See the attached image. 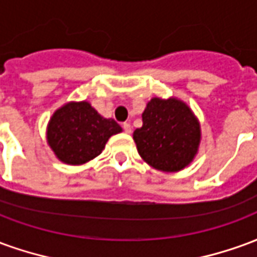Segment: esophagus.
I'll return each mask as SVG.
<instances>
[{"mask_svg": "<svg viewBox=\"0 0 257 257\" xmlns=\"http://www.w3.org/2000/svg\"><path fill=\"white\" fill-rule=\"evenodd\" d=\"M122 129H123V132H125V134H131V132H132V126H131V123H128V122L123 123Z\"/></svg>", "mask_w": 257, "mask_h": 257, "instance_id": "34e87169", "label": "esophagus"}]
</instances>
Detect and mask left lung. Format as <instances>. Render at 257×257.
<instances>
[{"instance_id":"left-lung-1","label":"left lung","mask_w":257,"mask_h":257,"mask_svg":"<svg viewBox=\"0 0 257 257\" xmlns=\"http://www.w3.org/2000/svg\"><path fill=\"white\" fill-rule=\"evenodd\" d=\"M143 126L134 132L140 157L164 172L189 165L198 150L201 131L189 107L178 99L154 97L142 114Z\"/></svg>"}]
</instances>
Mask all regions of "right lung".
<instances>
[{"instance_id": "right-lung-1", "label": "right lung", "mask_w": 257, "mask_h": 257, "mask_svg": "<svg viewBox=\"0 0 257 257\" xmlns=\"http://www.w3.org/2000/svg\"><path fill=\"white\" fill-rule=\"evenodd\" d=\"M121 131L114 119L101 117L89 103H68L51 118L48 143L60 161L81 165L99 156L108 138Z\"/></svg>"}]
</instances>
